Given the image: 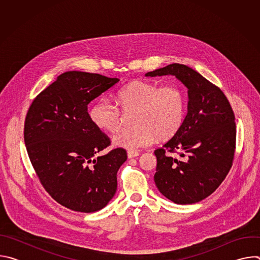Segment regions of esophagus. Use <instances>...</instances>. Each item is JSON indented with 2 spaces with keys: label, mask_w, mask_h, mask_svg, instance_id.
I'll list each match as a JSON object with an SVG mask.
<instances>
[{
  "label": "esophagus",
  "mask_w": 260,
  "mask_h": 260,
  "mask_svg": "<svg viewBox=\"0 0 260 260\" xmlns=\"http://www.w3.org/2000/svg\"><path fill=\"white\" fill-rule=\"evenodd\" d=\"M140 155V153L138 151H133V150H128L127 151V157L128 158H134V157H138Z\"/></svg>",
  "instance_id": "esophagus-1"
}]
</instances>
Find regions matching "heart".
<instances>
[{"label": "heart", "mask_w": 260, "mask_h": 260, "mask_svg": "<svg viewBox=\"0 0 260 260\" xmlns=\"http://www.w3.org/2000/svg\"><path fill=\"white\" fill-rule=\"evenodd\" d=\"M116 102L124 114L133 113V126L122 128L113 137L117 147L135 150L151 145L156 138L168 140L181 128L186 99L176 85L159 87L146 81H133L116 94ZM107 99L98 100L89 109V118L100 129L114 133L122 122V114Z\"/></svg>", "instance_id": "1"}]
</instances>
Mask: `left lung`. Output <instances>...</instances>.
Instances as JSON below:
<instances>
[{
  "mask_svg": "<svg viewBox=\"0 0 260 260\" xmlns=\"http://www.w3.org/2000/svg\"><path fill=\"white\" fill-rule=\"evenodd\" d=\"M166 75L175 76L187 87L188 111L179 132L154 151V182L175 204H196L219 187L233 166L235 114L222 90L187 66L172 63L145 74L147 77ZM167 152L178 153L180 158Z\"/></svg>",
  "mask_w": 260,
  "mask_h": 260,
  "instance_id": "obj_1",
  "label": "left lung"
}]
</instances>
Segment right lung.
I'll return each instance as SVG.
<instances>
[{
	"label": "right lung",
	"instance_id": "add662e5",
	"mask_svg": "<svg viewBox=\"0 0 260 260\" xmlns=\"http://www.w3.org/2000/svg\"><path fill=\"white\" fill-rule=\"evenodd\" d=\"M118 78L69 71L32 101L24 121L29 160L45 190L61 206L96 212L112 200L117 172L126 160L122 148L94 155L110 139L90 120L87 105Z\"/></svg>",
	"mask_w": 260,
	"mask_h": 260
}]
</instances>
